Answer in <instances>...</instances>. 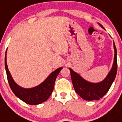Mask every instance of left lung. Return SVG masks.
Listing matches in <instances>:
<instances>
[{
  "instance_id": "obj_1",
  "label": "left lung",
  "mask_w": 122,
  "mask_h": 122,
  "mask_svg": "<svg viewBox=\"0 0 122 122\" xmlns=\"http://www.w3.org/2000/svg\"><path fill=\"white\" fill-rule=\"evenodd\" d=\"M100 26L104 29L101 24ZM114 60L112 67L108 73L107 76L103 81L98 83H92L88 82L82 78L81 76L70 68L73 87L76 93L82 98L87 101L98 100L105 95L112 84L116 78L117 71V49L114 42Z\"/></svg>"
}]
</instances>
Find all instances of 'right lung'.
I'll return each instance as SVG.
<instances>
[{
  "label": "right lung",
  "mask_w": 122,
  "mask_h": 122,
  "mask_svg": "<svg viewBox=\"0 0 122 122\" xmlns=\"http://www.w3.org/2000/svg\"><path fill=\"white\" fill-rule=\"evenodd\" d=\"M6 54V51L5 56V70L10 87L14 94L24 102L30 105L41 104L48 100L52 93L56 79L62 67L59 68L51 73L45 81L39 86L30 89H25L18 86L11 77L7 66Z\"/></svg>",
  "instance_id": "right-lung-1"
}]
</instances>
